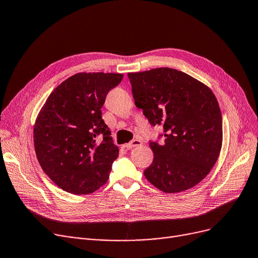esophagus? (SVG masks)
<instances>
[{
  "mask_svg": "<svg viewBox=\"0 0 258 258\" xmlns=\"http://www.w3.org/2000/svg\"><path fill=\"white\" fill-rule=\"evenodd\" d=\"M141 144H142V142L139 139H133L131 142L124 144V148L133 149V148H136V147H140Z\"/></svg>",
  "mask_w": 258,
  "mask_h": 258,
  "instance_id": "esophagus-1",
  "label": "esophagus"
}]
</instances>
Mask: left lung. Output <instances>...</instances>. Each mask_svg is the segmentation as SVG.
I'll return each instance as SVG.
<instances>
[{
    "instance_id": "left-lung-1",
    "label": "left lung",
    "mask_w": 258,
    "mask_h": 258,
    "mask_svg": "<svg viewBox=\"0 0 258 258\" xmlns=\"http://www.w3.org/2000/svg\"><path fill=\"white\" fill-rule=\"evenodd\" d=\"M135 104L151 125L163 127L164 141H150L153 163L144 176L164 193L199 183L217 161L222 118L211 89L169 67L127 74Z\"/></svg>"
}]
</instances>
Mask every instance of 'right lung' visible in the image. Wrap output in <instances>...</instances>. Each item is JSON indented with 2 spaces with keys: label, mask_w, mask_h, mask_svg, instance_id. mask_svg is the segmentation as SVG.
<instances>
[{
  "label": "right lung",
  "mask_w": 258,
  "mask_h": 258,
  "mask_svg": "<svg viewBox=\"0 0 258 258\" xmlns=\"http://www.w3.org/2000/svg\"><path fill=\"white\" fill-rule=\"evenodd\" d=\"M122 74L80 73L47 98L33 128L37 158L45 174L64 191L95 192L109 177L119 155L101 108Z\"/></svg>",
  "instance_id": "right-lung-1"
}]
</instances>
